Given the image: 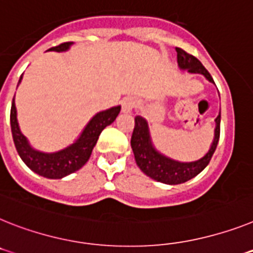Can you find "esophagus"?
I'll return each mask as SVG.
<instances>
[{"instance_id": "obj_1", "label": "esophagus", "mask_w": 253, "mask_h": 253, "mask_svg": "<svg viewBox=\"0 0 253 253\" xmlns=\"http://www.w3.org/2000/svg\"><path fill=\"white\" fill-rule=\"evenodd\" d=\"M135 105H136V103H135L132 97H125L122 100V112L123 113H128L135 108Z\"/></svg>"}]
</instances>
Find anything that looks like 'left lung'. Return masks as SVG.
I'll use <instances>...</instances> for the list:
<instances>
[{
    "mask_svg": "<svg viewBox=\"0 0 253 253\" xmlns=\"http://www.w3.org/2000/svg\"><path fill=\"white\" fill-rule=\"evenodd\" d=\"M176 52H177V61H179L180 68L188 69L190 73L203 74L210 82H213L211 74L195 56L188 54L185 50L180 47H176ZM220 120H221V114H218L216 118L215 139L209 153L199 161L181 163L166 158L153 149L145 120L140 116L135 117V127H133L132 136H131V148H132L136 165L146 176L163 184L176 185V184H181V182L193 179L194 176L206 169L215 153L218 139H220Z\"/></svg>",
    "mask_w": 253,
    "mask_h": 253,
    "instance_id": "obj_1",
    "label": "left lung"
}]
</instances>
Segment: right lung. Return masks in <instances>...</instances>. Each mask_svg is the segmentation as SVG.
Segmentation results:
<instances>
[{"label": "right lung", "instance_id": "obj_1", "mask_svg": "<svg viewBox=\"0 0 253 253\" xmlns=\"http://www.w3.org/2000/svg\"><path fill=\"white\" fill-rule=\"evenodd\" d=\"M72 42H64L59 46L51 47L52 51H65ZM22 80V77H20ZM19 80V82H20ZM121 107H113L108 110H104L97 113L92 120L88 122L86 128L84 130L80 139L68 146L67 149H63L58 153H46L36 152L29 146L28 141L19 130L18 121H16V108H15L14 99L11 104V112H10V123H11L12 139H14L15 148L18 150L19 156L23 159V162L38 175L47 177V179H61L64 176L73 173L84 167L90 159L91 153L94 149L97 139L100 136L101 131L110 123H113L117 116L120 114Z\"/></svg>", "mask_w": 253, "mask_h": 253}]
</instances>
